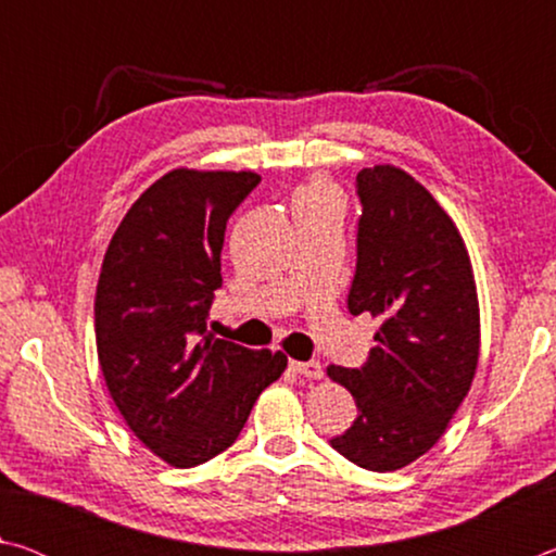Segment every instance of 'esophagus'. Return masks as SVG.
I'll return each instance as SVG.
<instances>
[{"label":"esophagus","mask_w":556,"mask_h":556,"mask_svg":"<svg viewBox=\"0 0 556 556\" xmlns=\"http://www.w3.org/2000/svg\"><path fill=\"white\" fill-rule=\"evenodd\" d=\"M291 370L299 372L301 378H306V380H321L324 378V365L318 361H306V363L291 361Z\"/></svg>","instance_id":"esophagus-1"}]
</instances>
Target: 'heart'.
<instances>
[{
	"label": "heart",
	"instance_id": "b5f03b06",
	"mask_svg": "<svg viewBox=\"0 0 556 556\" xmlns=\"http://www.w3.org/2000/svg\"><path fill=\"white\" fill-rule=\"evenodd\" d=\"M326 191L321 186H308V188H304V191L299 193V199H314V195H324Z\"/></svg>",
	"mask_w": 556,
	"mask_h": 556
}]
</instances>
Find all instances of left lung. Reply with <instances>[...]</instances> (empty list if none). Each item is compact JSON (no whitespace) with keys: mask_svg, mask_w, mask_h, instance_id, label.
I'll return each instance as SVG.
<instances>
[{"mask_svg":"<svg viewBox=\"0 0 556 556\" xmlns=\"http://www.w3.org/2000/svg\"><path fill=\"white\" fill-rule=\"evenodd\" d=\"M355 188L363 215L348 312L382 326L363 368L328 365L357 404L331 446L384 473L444 437L473 382L481 314L464 238L434 195L390 164L363 168Z\"/></svg>","mask_w":556,"mask_h":556,"instance_id":"8db88e82","label":"left lung"}]
</instances>
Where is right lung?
Wrapping results in <instances>:
<instances>
[{
	"label": "right lung",
	"instance_id": "1",
	"mask_svg": "<svg viewBox=\"0 0 556 556\" xmlns=\"http://www.w3.org/2000/svg\"><path fill=\"white\" fill-rule=\"evenodd\" d=\"M262 178L174 168L131 203L102 260L96 294L100 370L127 427L176 468L235 444L285 353L208 333L225 225Z\"/></svg>",
	"mask_w": 556,
	"mask_h": 556
}]
</instances>
